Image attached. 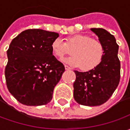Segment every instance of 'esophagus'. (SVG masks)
<instances>
[{
    "mask_svg": "<svg viewBox=\"0 0 130 130\" xmlns=\"http://www.w3.org/2000/svg\"><path fill=\"white\" fill-rule=\"evenodd\" d=\"M64 67H65V69H66V70H70V69H71V68L69 67V66H67V65H65Z\"/></svg>",
    "mask_w": 130,
    "mask_h": 130,
    "instance_id": "obj_1",
    "label": "esophagus"
}]
</instances>
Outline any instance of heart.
Instances as JSON below:
<instances>
[{
    "label": "heart",
    "instance_id": "obj_1",
    "mask_svg": "<svg viewBox=\"0 0 130 130\" xmlns=\"http://www.w3.org/2000/svg\"><path fill=\"white\" fill-rule=\"evenodd\" d=\"M54 55L62 60L65 56H74L65 60V62L74 67H79L83 71H90L101 63L105 49L101 42L92 39L88 35H75L66 39V43L57 38L52 43Z\"/></svg>",
    "mask_w": 130,
    "mask_h": 130
}]
</instances>
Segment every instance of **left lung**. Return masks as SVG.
Here are the masks:
<instances>
[{"label":"left lung","instance_id":"1","mask_svg":"<svg viewBox=\"0 0 130 130\" xmlns=\"http://www.w3.org/2000/svg\"><path fill=\"white\" fill-rule=\"evenodd\" d=\"M101 42L105 53L101 63L92 70L80 72L74 71V100L83 106H96L106 103L117 89L120 80L119 45L114 36L102 28L90 29Z\"/></svg>","mask_w":130,"mask_h":130}]
</instances>
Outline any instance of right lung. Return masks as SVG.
Instances as JSON below:
<instances>
[{"mask_svg": "<svg viewBox=\"0 0 130 130\" xmlns=\"http://www.w3.org/2000/svg\"><path fill=\"white\" fill-rule=\"evenodd\" d=\"M58 34L40 29L23 31L13 39L5 69L11 94L26 106H43L51 101L55 86L65 67L53 55Z\"/></svg>", "mask_w": 130, "mask_h": 130, "instance_id": "add662e5", "label": "right lung"}]
</instances>
